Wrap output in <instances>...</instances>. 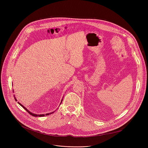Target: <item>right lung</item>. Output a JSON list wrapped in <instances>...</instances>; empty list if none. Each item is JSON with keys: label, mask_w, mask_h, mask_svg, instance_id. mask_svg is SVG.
<instances>
[{"label": "right lung", "mask_w": 148, "mask_h": 148, "mask_svg": "<svg viewBox=\"0 0 148 148\" xmlns=\"http://www.w3.org/2000/svg\"><path fill=\"white\" fill-rule=\"evenodd\" d=\"M14 99L17 101V99H16V98H15V97H14ZM62 100H61V103H60V104L61 103V102H62ZM20 105H21V106H22L25 110H26V111H27V112H29L30 115H32V116H47V115H50V114H53V113H54V112H51V113H48V114H40V115H38V114H33V113H32V112H31L30 111H29L26 107H25L23 105H22L20 103H19V102H17Z\"/></svg>", "instance_id": "1"}]
</instances>
